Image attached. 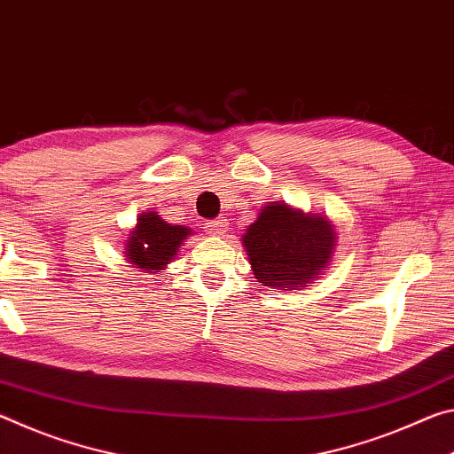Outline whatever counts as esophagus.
<instances>
[{"mask_svg": "<svg viewBox=\"0 0 454 454\" xmlns=\"http://www.w3.org/2000/svg\"><path fill=\"white\" fill-rule=\"evenodd\" d=\"M205 229H207V233H211V235H223V233H227L229 221L225 217H217V219L207 223Z\"/></svg>", "mask_w": 454, "mask_h": 454, "instance_id": "34e87169", "label": "esophagus"}]
</instances>
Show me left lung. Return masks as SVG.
Returning <instances> with one entry per match:
<instances>
[{"mask_svg":"<svg viewBox=\"0 0 454 454\" xmlns=\"http://www.w3.org/2000/svg\"><path fill=\"white\" fill-rule=\"evenodd\" d=\"M333 229L324 217L303 215L284 203L263 207L243 235L251 270L263 286L303 287L328 265Z\"/></svg>","mask_w":454,"mask_h":454,"instance_id":"1","label":"left lung"}]
</instances>
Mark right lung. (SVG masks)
Masks as SVG:
<instances>
[{
  "instance_id": "add662e5",
  "label": "right lung",
  "mask_w": 454,
  "mask_h": 454,
  "mask_svg": "<svg viewBox=\"0 0 454 454\" xmlns=\"http://www.w3.org/2000/svg\"><path fill=\"white\" fill-rule=\"evenodd\" d=\"M187 235H191L187 227L170 225L153 211L143 213L137 229L129 237L124 255L132 265H138L146 273H154L176 255Z\"/></svg>"
}]
</instances>
